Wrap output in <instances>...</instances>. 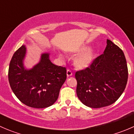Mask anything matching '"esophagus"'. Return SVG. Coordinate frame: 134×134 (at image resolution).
<instances>
[{
    "instance_id": "1",
    "label": "esophagus",
    "mask_w": 134,
    "mask_h": 134,
    "mask_svg": "<svg viewBox=\"0 0 134 134\" xmlns=\"http://www.w3.org/2000/svg\"><path fill=\"white\" fill-rule=\"evenodd\" d=\"M72 71H71L70 69H67V76L69 77V76H72Z\"/></svg>"
}]
</instances>
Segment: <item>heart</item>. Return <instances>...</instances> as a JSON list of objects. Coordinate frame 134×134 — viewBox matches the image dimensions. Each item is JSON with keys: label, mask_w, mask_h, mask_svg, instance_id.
Returning <instances> with one entry per match:
<instances>
[{"label": "heart", "mask_w": 134, "mask_h": 134, "mask_svg": "<svg viewBox=\"0 0 134 134\" xmlns=\"http://www.w3.org/2000/svg\"><path fill=\"white\" fill-rule=\"evenodd\" d=\"M86 49V48H83L82 49L80 50L79 52H82ZM59 57L62 58V56L61 54L59 55ZM94 57V52L91 49H87L86 51H83L81 54H80L78 56L76 57L75 59V65L76 67L78 69H85L88 67L91 63Z\"/></svg>", "instance_id": "heart-1"}]
</instances>
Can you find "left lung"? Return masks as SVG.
<instances>
[{
	"label": "left lung",
	"mask_w": 134,
	"mask_h": 134,
	"mask_svg": "<svg viewBox=\"0 0 134 134\" xmlns=\"http://www.w3.org/2000/svg\"><path fill=\"white\" fill-rule=\"evenodd\" d=\"M128 72L124 52L107 40L102 54L88 67L76 71V94L84 105L99 108L114 103L125 91Z\"/></svg>",
	"instance_id": "obj_1"
}]
</instances>
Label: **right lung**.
I'll return each instance as SVG.
<instances>
[{
    "label": "right lung",
    "mask_w": 134,
    "mask_h": 134,
    "mask_svg": "<svg viewBox=\"0 0 134 134\" xmlns=\"http://www.w3.org/2000/svg\"><path fill=\"white\" fill-rule=\"evenodd\" d=\"M26 50L25 45L21 46L10 61L8 80L11 88L17 98L29 107H49L58 98L59 90L67 78V70L53 64L48 53L43 54L40 62L33 68L25 69L23 59Z\"/></svg>",
    "instance_id": "add662e5"
}]
</instances>
